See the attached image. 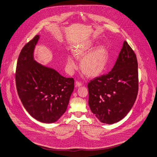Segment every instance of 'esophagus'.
<instances>
[{
	"mask_svg": "<svg viewBox=\"0 0 157 157\" xmlns=\"http://www.w3.org/2000/svg\"><path fill=\"white\" fill-rule=\"evenodd\" d=\"M75 85H76V86L79 87V86H82V82H81L77 81L76 82V83H75Z\"/></svg>",
	"mask_w": 157,
	"mask_h": 157,
	"instance_id": "esophagus-1",
	"label": "esophagus"
}]
</instances>
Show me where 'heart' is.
Masks as SVG:
<instances>
[{
  "label": "heart",
  "mask_w": 157,
  "mask_h": 157,
  "mask_svg": "<svg viewBox=\"0 0 157 157\" xmlns=\"http://www.w3.org/2000/svg\"><path fill=\"white\" fill-rule=\"evenodd\" d=\"M93 49L91 43L83 44L76 47L74 55L77 59H81V69L82 73L89 77H95L100 75L106 68L109 60V54L104 46ZM67 66L70 69H75L76 66L73 56L67 59Z\"/></svg>",
  "instance_id": "b5f03b06"
}]
</instances>
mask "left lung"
<instances>
[{"label": "left lung", "instance_id": "1", "mask_svg": "<svg viewBox=\"0 0 157 157\" xmlns=\"http://www.w3.org/2000/svg\"><path fill=\"white\" fill-rule=\"evenodd\" d=\"M88 88L90 108L101 122L117 123L130 111L138 91V61L126 40L111 71L91 80Z\"/></svg>", "mask_w": 157, "mask_h": 157}]
</instances>
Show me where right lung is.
Listing matches in <instances>:
<instances>
[{"mask_svg": "<svg viewBox=\"0 0 157 157\" xmlns=\"http://www.w3.org/2000/svg\"><path fill=\"white\" fill-rule=\"evenodd\" d=\"M39 38L36 35L22 49L17 63L16 83L27 111L37 120L50 123L58 120L65 113L75 80L34 60L33 52Z\"/></svg>", "mask_w": 157, "mask_h": 157, "instance_id": "right-lung-1", "label": "right lung"}]
</instances>
